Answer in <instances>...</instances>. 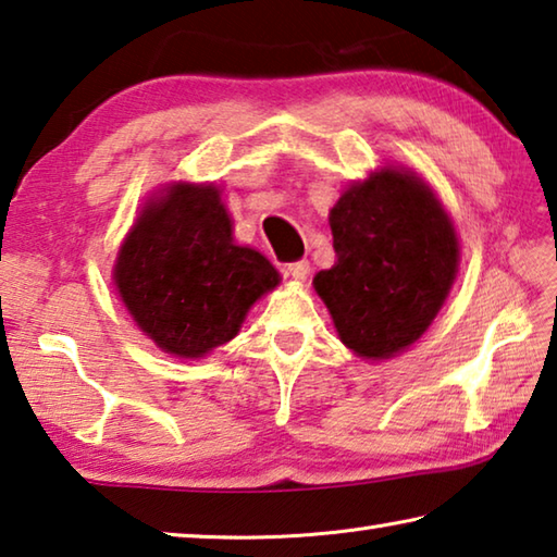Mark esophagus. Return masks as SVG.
<instances>
[{"mask_svg": "<svg viewBox=\"0 0 557 557\" xmlns=\"http://www.w3.org/2000/svg\"><path fill=\"white\" fill-rule=\"evenodd\" d=\"M285 275L297 280V282H305L309 277V262L307 260H297V262H287L285 265Z\"/></svg>", "mask_w": 557, "mask_h": 557, "instance_id": "obj_1", "label": "esophagus"}]
</instances>
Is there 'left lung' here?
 I'll return each instance as SVG.
<instances>
[{"label":"left lung","instance_id":"left-lung-1","mask_svg":"<svg viewBox=\"0 0 557 557\" xmlns=\"http://www.w3.org/2000/svg\"><path fill=\"white\" fill-rule=\"evenodd\" d=\"M329 224L336 262L313 289L356 356L394 358L431 326L458 275L453 221L417 173L382 168L348 185Z\"/></svg>","mask_w":557,"mask_h":557}]
</instances>
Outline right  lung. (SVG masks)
<instances>
[{
	"instance_id": "obj_1",
	"label": "right lung",
	"mask_w": 557,
	"mask_h": 557,
	"mask_svg": "<svg viewBox=\"0 0 557 557\" xmlns=\"http://www.w3.org/2000/svg\"><path fill=\"white\" fill-rule=\"evenodd\" d=\"M114 285L160 350L205 358L236 336L280 272L262 252L236 246L214 185L175 182L140 209L119 248Z\"/></svg>"
}]
</instances>
